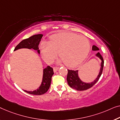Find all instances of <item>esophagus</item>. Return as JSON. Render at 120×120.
<instances>
[{
  "mask_svg": "<svg viewBox=\"0 0 120 120\" xmlns=\"http://www.w3.org/2000/svg\"><path fill=\"white\" fill-rule=\"evenodd\" d=\"M59 69V67H54L53 68V71H54V72H56L58 71Z\"/></svg>",
  "mask_w": 120,
  "mask_h": 120,
  "instance_id": "34e87169",
  "label": "esophagus"
}]
</instances>
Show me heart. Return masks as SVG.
I'll return each instance as SVG.
<instances>
[{
	"label": "heart",
	"instance_id": "b5f03b06",
	"mask_svg": "<svg viewBox=\"0 0 120 120\" xmlns=\"http://www.w3.org/2000/svg\"><path fill=\"white\" fill-rule=\"evenodd\" d=\"M90 44L85 37L73 33L62 32L50 37L49 42L41 44L42 56L47 62H51L59 52L61 59L68 67H75L84 61L90 52Z\"/></svg>",
	"mask_w": 120,
	"mask_h": 120
}]
</instances>
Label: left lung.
<instances>
[{"instance_id":"8db88e82","label":"left lung","mask_w":120,"mask_h":120,"mask_svg":"<svg viewBox=\"0 0 120 120\" xmlns=\"http://www.w3.org/2000/svg\"><path fill=\"white\" fill-rule=\"evenodd\" d=\"M92 50H94V51H97L99 49L96 45H93L92 47ZM94 56L99 58V59L101 60L100 70H99V73L97 78L94 79L93 82H86L82 81L79 78L78 70L73 71L68 70V74H67V81L68 85L77 91H84L92 87L98 82L103 72V69L104 66V60L102 55L99 52L96 53L94 55Z\"/></svg>"}]
</instances>
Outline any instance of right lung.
<instances>
[{
	"label": "right lung",
	"instance_id": "1",
	"mask_svg": "<svg viewBox=\"0 0 120 120\" xmlns=\"http://www.w3.org/2000/svg\"><path fill=\"white\" fill-rule=\"evenodd\" d=\"M42 34H36L29 38L26 39L22 41L15 48L14 51L22 48H28L30 49L36 50L38 54H40V50L38 45L41 38H42ZM43 77L41 85L36 90L34 91L24 90L27 93L34 94V95H41L47 92L49 89L50 84H51L52 77L54 75L53 69L48 66L45 68L43 67Z\"/></svg>",
	"mask_w": 120,
	"mask_h": 120
}]
</instances>
